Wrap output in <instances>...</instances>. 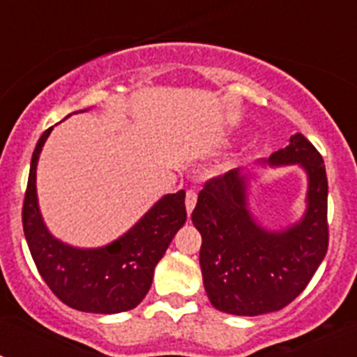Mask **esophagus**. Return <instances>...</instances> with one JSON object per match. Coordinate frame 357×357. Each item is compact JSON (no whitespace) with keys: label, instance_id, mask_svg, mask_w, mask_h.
<instances>
[{"label":"esophagus","instance_id":"34e87169","mask_svg":"<svg viewBox=\"0 0 357 357\" xmlns=\"http://www.w3.org/2000/svg\"><path fill=\"white\" fill-rule=\"evenodd\" d=\"M195 206H197V193H195L193 189H189L188 193H185V209H188V214L193 213Z\"/></svg>","mask_w":357,"mask_h":357}]
</instances>
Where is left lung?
Wrapping results in <instances>:
<instances>
[{"instance_id":"1","label":"left lung","mask_w":357,"mask_h":357,"mask_svg":"<svg viewBox=\"0 0 357 357\" xmlns=\"http://www.w3.org/2000/svg\"><path fill=\"white\" fill-rule=\"evenodd\" d=\"M263 168L301 166L307 176L305 211L298 222L272 230L248 206L252 173L230 169L207 182L191 220L202 234L200 268L211 304L223 313L257 317L286 307L304 291L329 245L324 159L302 134Z\"/></svg>"}]
</instances>
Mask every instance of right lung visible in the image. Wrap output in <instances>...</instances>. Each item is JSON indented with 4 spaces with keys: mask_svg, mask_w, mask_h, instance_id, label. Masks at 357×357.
Here are the masks:
<instances>
[{
    "mask_svg": "<svg viewBox=\"0 0 357 357\" xmlns=\"http://www.w3.org/2000/svg\"><path fill=\"white\" fill-rule=\"evenodd\" d=\"M52 130L37 141L23 204L24 238L37 270L69 307L98 314L134 309L146 296L157 263L185 223V193L164 195L132 229L105 247H71L50 232L37 200V162Z\"/></svg>",
    "mask_w": 357,
    "mask_h": 357,
    "instance_id": "1",
    "label": "right lung"
}]
</instances>
